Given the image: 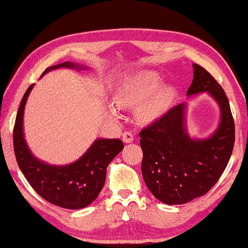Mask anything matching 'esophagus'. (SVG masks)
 <instances>
[{
    "instance_id": "obj_1",
    "label": "esophagus",
    "mask_w": 248,
    "mask_h": 248,
    "mask_svg": "<svg viewBox=\"0 0 248 248\" xmlns=\"http://www.w3.org/2000/svg\"><path fill=\"white\" fill-rule=\"evenodd\" d=\"M122 139H123V141L125 142V143H131L132 141H133V134L131 133V132H124L123 133V137H122Z\"/></svg>"
}]
</instances>
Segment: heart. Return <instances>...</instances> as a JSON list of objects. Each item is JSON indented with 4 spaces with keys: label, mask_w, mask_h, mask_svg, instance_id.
<instances>
[{
    "label": "heart",
    "mask_w": 248,
    "mask_h": 248,
    "mask_svg": "<svg viewBox=\"0 0 248 248\" xmlns=\"http://www.w3.org/2000/svg\"><path fill=\"white\" fill-rule=\"evenodd\" d=\"M164 78L155 71H147L133 78L130 82L122 86L115 96L117 107L139 108V118L143 123H154L164 116L176 97L172 87H161ZM110 116L120 117L115 107L108 109Z\"/></svg>",
    "instance_id": "obj_1"
}]
</instances>
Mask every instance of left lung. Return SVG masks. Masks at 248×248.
<instances>
[{"label": "left lung", "instance_id": "obj_1", "mask_svg": "<svg viewBox=\"0 0 248 248\" xmlns=\"http://www.w3.org/2000/svg\"><path fill=\"white\" fill-rule=\"evenodd\" d=\"M202 93H208L220 108L218 127L210 137L188 134L186 103L172 107L140 132L142 176L155 198L166 204H184L208 193L232 155L235 124L228 98L208 71L193 64V81L186 94Z\"/></svg>", "mask_w": 248, "mask_h": 248}]
</instances>
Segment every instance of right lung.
I'll list each match as a JSON object with an SVG mask.
<instances>
[{
    "label": "right lung",
    "instance_id": "1",
    "mask_svg": "<svg viewBox=\"0 0 248 248\" xmlns=\"http://www.w3.org/2000/svg\"><path fill=\"white\" fill-rule=\"evenodd\" d=\"M60 67L87 70L80 64L64 62L46 69L43 76ZM33 86L31 84L23 94L13 130V147L19 168L31 187L47 202L70 210L86 208L103 189L107 166L123 150V142L118 139H97L84 155L69 165H49L36 158L23 133V114Z\"/></svg>",
    "mask_w": 248,
    "mask_h": 248
}]
</instances>
